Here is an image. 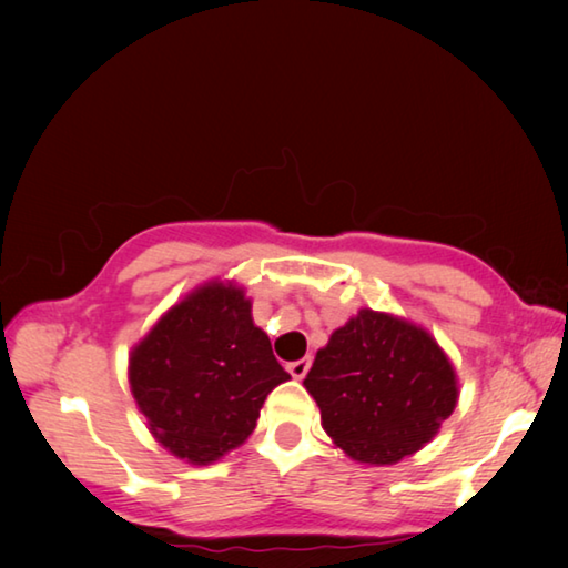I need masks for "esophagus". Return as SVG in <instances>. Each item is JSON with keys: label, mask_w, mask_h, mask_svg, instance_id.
<instances>
[{"label": "esophagus", "mask_w": 568, "mask_h": 568, "mask_svg": "<svg viewBox=\"0 0 568 568\" xmlns=\"http://www.w3.org/2000/svg\"><path fill=\"white\" fill-rule=\"evenodd\" d=\"M311 363H313L311 355H305V358H301V361L287 363V371H291L293 378L301 381V378H305V373H307V368H311Z\"/></svg>", "instance_id": "obj_1"}]
</instances>
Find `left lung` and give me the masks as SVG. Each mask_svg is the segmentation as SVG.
Returning <instances> with one entry per match:
<instances>
[{"mask_svg": "<svg viewBox=\"0 0 568 568\" xmlns=\"http://www.w3.org/2000/svg\"><path fill=\"white\" fill-rule=\"evenodd\" d=\"M325 434L358 464L390 466L456 408V371L430 333L363 307L333 331L303 381Z\"/></svg>", "mask_w": 568, "mask_h": 568, "instance_id": "left-lung-1", "label": "left lung"}]
</instances>
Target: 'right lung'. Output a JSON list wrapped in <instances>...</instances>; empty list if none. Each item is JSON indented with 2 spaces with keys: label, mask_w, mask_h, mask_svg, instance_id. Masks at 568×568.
<instances>
[{
  "label": "right lung",
  "mask_w": 568,
  "mask_h": 568,
  "mask_svg": "<svg viewBox=\"0 0 568 568\" xmlns=\"http://www.w3.org/2000/svg\"><path fill=\"white\" fill-rule=\"evenodd\" d=\"M287 378L233 283L200 285L130 353V388L150 434L195 466L245 444L267 393Z\"/></svg>",
  "instance_id": "1"
}]
</instances>
